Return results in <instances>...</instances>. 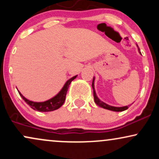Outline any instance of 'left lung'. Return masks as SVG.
I'll return each instance as SVG.
<instances>
[{
    "instance_id": "left-lung-1",
    "label": "left lung",
    "mask_w": 159,
    "mask_h": 159,
    "mask_svg": "<svg viewBox=\"0 0 159 159\" xmlns=\"http://www.w3.org/2000/svg\"><path fill=\"white\" fill-rule=\"evenodd\" d=\"M138 52H140V48H138ZM94 80L95 78L93 77V83H92V87H93V96H94V101L96 102V105L98 106L103 107L105 109H107V110L110 111H116V112H119V111H125L126 109H128L129 106H123V107H114V106H111V105H107V104L105 103L104 102L101 101L99 98H98V96H96V90H95V87H94Z\"/></svg>"
}]
</instances>
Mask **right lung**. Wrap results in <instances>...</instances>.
<instances>
[{
	"mask_svg": "<svg viewBox=\"0 0 159 159\" xmlns=\"http://www.w3.org/2000/svg\"><path fill=\"white\" fill-rule=\"evenodd\" d=\"M76 77H77V75L74 76V77L69 79L68 81L65 83L63 88L61 89V91H60L56 96H54V97H52V98H50V99L48 100H46V101L45 102H37L30 101V100L25 98L19 90H18V92H19L21 97L25 100V102L31 107L32 109H34V110L40 111V112H48V111H52L60 108V107L63 105L66 99V95L67 93V90H68L69 89V84H70L71 82L73 81L75 78H76Z\"/></svg>",
	"mask_w": 159,
	"mask_h": 159,
	"instance_id": "right-lung-1",
	"label": "right lung"
}]
</instances>
